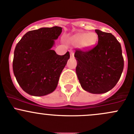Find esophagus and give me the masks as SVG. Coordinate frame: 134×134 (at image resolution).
<instances>
[{
	"instance_id": "1",
	"label": "esophagus",
	"mask_w": 134,
	"mask_h": 134,
	"mask_svg": "<svg viewBox=\"0 0 134 134\" xmlns=\"http://www.w3.org/2000/svg\"><path fill=\"white\" fill-rule=\"evenodd\" d=\"M70 55H71V58L74 57V52L73 51H72V50H70Z\"/></svg>"
}]
</instances>
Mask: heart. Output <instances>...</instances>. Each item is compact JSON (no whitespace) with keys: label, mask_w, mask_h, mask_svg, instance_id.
Masks as SVG:
<instances>
[{"label":"heart","mask_w":134,"mask_h":134,"mask_svg":"<svg viewBox=\"0 0 134 134\" xmlns=\"http://www.w3.org/2000/svg\"><path fill=\"white\" fill-rule=\"evenodd\" d=\"M97 34L94 32L78 33L72 36L70 39L71 43L74 45H80L84 49H90L95 44L97 41Z\"/></svg>","instance_id":"1"}]
</instances>
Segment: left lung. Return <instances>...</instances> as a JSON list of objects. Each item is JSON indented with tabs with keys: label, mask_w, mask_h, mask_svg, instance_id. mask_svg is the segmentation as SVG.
Wrapping results in <instances>:
<instances>
[{
	"label": "left lung",
	"mask_w": 134,
	"mask_h": 134,
	"mask_svg": "<svg viewBox=\"0 0 134 134\" xmlns=\"http://www.w3.org/2000/svg\"><path fill=\"white\" fill-rule=\"evenodd\" d=\"M98 43L87 51L76 49V72L82 88L93 94L109 91L119 80L124 59L119 42L111 33L95 30Z\"/></svg>",
	"instance_id": "1"
}]
</instances>
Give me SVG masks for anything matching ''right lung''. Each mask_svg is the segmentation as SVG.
Segmentation results:
<instances>
[{"label":"right lung","instance_id":"right-lung-1","mask_svg":"<svg viewBox=\"0 0 134 134\" xmlns=\"http://www.w3.org/2000/svg\"><path fill=\"white\" fill-rule=\"evenodd\" d=\"M62 28H41L27 32L16 45L13 71L17 82L26 93L40 97L53 92L62 71L70 58L51 49Z\"/></svg>","mask_w":134,"mask_h":134}]
</instances>
